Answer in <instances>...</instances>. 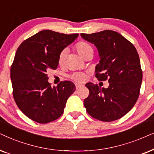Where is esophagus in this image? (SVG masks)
<instances>
[{
  "instance_id": "esophagus-1",
  "label": "esophagus",
  "mask_w": 154,
  "mask_h": 154,
  "mask_svg": "<svg viewBox=\"0 0 154 154\" xmlns=\"http://www.w3.org/2000/svg\"><path fill=\"white\" fill-rule=\"evenodd\" d=\"M82 87H83V85H79V84H76V85H75V87H76V89H80V88H82Z\"/></svg>"
}]
</instances>
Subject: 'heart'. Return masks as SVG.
Segmentation results:
<instances>
[{
  "label": "heart",
  "mask_w": 154,
  "mask_h": 154,
  "mask_svg": "<svg viewBox=\"0 0 154 154\" xmlns=\"http://www.w3.org/2000/svg\"><path fill=\"white\" fill-rule=\"evenodd\" d=\"M75 49L83 58H87L91 55H93L94 48L89 43L82 41L75 44ZM67 51L63 50L59 53L58 57V63L60 66H63L65 63ZM70 78L77 82H83L87 78V75L85 72H75L70 75Z\"/></svg>",
  "instance_id": "heart-1"
}]
</instances>
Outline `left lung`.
Segmentation results:
<instances>
[{
  "label": "left lung",
  "instance_id": "left-lung-1",
  "mask_svg": "<svg viewBox=\"0 0 154 154\" xmlns=\"http://www.w3.org/2000/svg\"><path fill=\"white\" fill-rule=\"evenodd\" d=\"M81 36L97 47L100 61L95 77L108 80L107 89L93 83L86 84L89 94L84 105L89 116L103 122L121 118L138 99L142 82L140 60L132 43L119 33L104 30Z\"/></svg>",
  "mask_w": 154,
  "mask_h": 154
}]
</instances>
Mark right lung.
Segmentation results:
<instances>
[{
  "label": "right lung",
  "instance_id": "right-lung-1",
  "mask_svg": "<svg viewBox=\"0 0 154 154\" xmlns=\"http://www.w3.org/2000/svg\"><path fill=\"white\" fill-rule=\"evenodd\" d=\"M78 35L43 30L18 47L10 68L13 94L20 110L33 121L46 124L58 119L75 91L70 81L52 87L46 72L57 69L59 53Z\"/></svg>",
  "mask_w": 154,
  "mask_h": 154
}]
</instances>
